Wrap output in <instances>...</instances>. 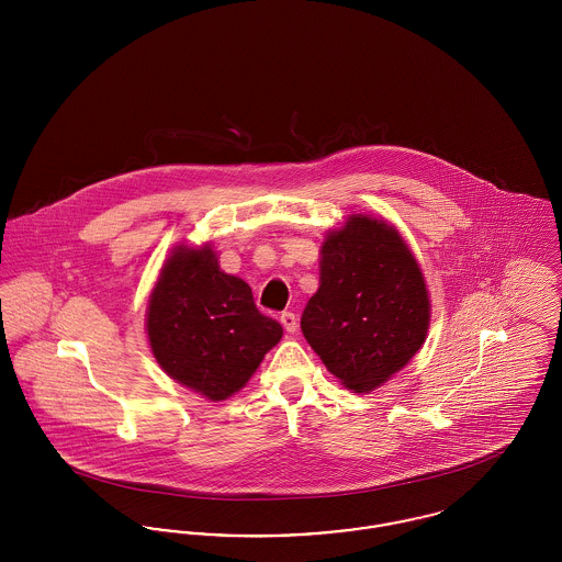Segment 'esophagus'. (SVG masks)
Instances as JSON below:
<instances>
[{
	"label": "esophagus",
	"instance_id": "1",
	"mask_svg": "<svg viewBox=\"0 0 562 562\" xmlns=\"http://www.w3.org/2000/svg\"><path fill=\"white\" fill-rule=\"evenodd\" d=\"M280 323L284 325V329H286L289 334H295V331H297V316H295L293 312H282Z\"/></svg>",
	"mask_w": 562,
	"mask_h": 562
}]
</instances>
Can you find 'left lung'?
<instances>
[{
  "label": "left lung",
  "instance_id": "8db88e82",
  "mask_svg": "<svg viewBox=\"0 0 562 562\" xmlns=\"http://www.w3.org/2000/svg\"><path fill=\"white\" fill-rule=\"evenodd\" d=\"M430 307L422 267L397 228L352 214L321 246V284L302 331L345 387L370 393L426 342Z\"/></svg>",
  "mask_w": 562,
  "mask_h": 562
}]
</instances>
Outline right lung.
I'll return each instance as SVG.
<instances>
[{"label": "right lung", "mask_w": 562, "mask_h": 562, "mask_svg": "<svg viewBox=\"0 0 562 562\" xmlns=\"http://www.w3.org/2000/svg\"><path fill=\"white\" fill-rule=\"evenodd\" d=\"M145 327L160 368L212 402L246 387L282 338V325L260 314L241 278L220 269L210 244H179L165 260Z\"/></svg>", "instance_id": "obj_1"}]
</instances>
